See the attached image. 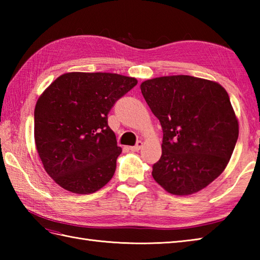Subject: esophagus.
I'll use <instances>...</instances> for the list:
<instances>
[{"label":"esophagus","mask_w":260,"mask_h":260,"mask_svg":"<svg viewBox=\"0 0 260 260\" xmlns=\"http://www.w3.org/2000/svg\"><path fill=\"white\" fill-rule=\"evenodd\" d=\"M142 146H143V143H142L141 141H139V142L136 143V145H134V146H131V147H129V150H131L132 152H137V151H140V150H141Z\"/></svg>","instance_id":"esophagus-1"}]
</instances>
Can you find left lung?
<instances>
[{
	"label": "left lung",
	"instance_id": "left-lung-1",
	"mask_svg": "<svg viewBox=\"0 0 260 260\" xmlns=\"http://www.w3.org/2000/svg\"><path fill=\"white\" fill-rule=\"evenodd\" d=\"M143 96L163 129L154 180L174 196H189L223 172L239 135L230 98L218 82L179 75L145 80Z\"/></svg>",
	"mask_w": 260,
	"mask_h": 260
}]
</instances>
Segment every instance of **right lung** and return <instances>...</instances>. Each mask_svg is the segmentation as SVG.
<instances>
[{
    "label": "right lung",
    "instance_id": "1",
    "mask_svg": "<svg viewBox=\"0 0 260 260\" xmlns=\"http://www.w3.org/2000/svg\"><path fill=\"white\" fill-rule=\"evenodd\" d=\"M137 80L109 73H68L39 97L35 141L46 172L64 190L90 194L113 178L121 153L107 123Z\"/></svg>",
    "mask_w": 260,
    "mask_h": 260
}]
</instances>
